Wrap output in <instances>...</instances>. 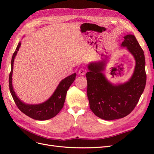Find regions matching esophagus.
Listing matches in <instances>:
<instances>
[{
  "label": "esophagus",
  "instance_id": "obj_1",
  "mask_svg": "<svg viewBox=\"0 0 154 154\" xmlns=\"http://www.w3.org/2000/svg\"><path fill=\"white\" fill-rule=\"evenodd\" d=\"M85 73V70L84 69H81L80 71H78V74H80V75H82V76L84 75Z\"/></svg>",
  "mask_w": 154,
  "mask_h": 154
}]
</instances>
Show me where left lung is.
Instances as JSON below:
<instances>
[{"mask_svg":"<svg viewBox=\"0 0 154 154\" xmlns=\"http://www.w3.org/2000/svg\"><path fill=\"white\" fill-rule=\"evenodd\" d=\"M122 47L126 48L136 60V66L129 80L112 84L103 72L106 61L91 62L86 74L87 97L90 109L96 116L105 120L120 119L128 115L139 100L146 85L145 58L144 51L132 35L124 36Z\"/></svg>","mask_w":154,"mask_h":154,"instance_id":"left-lung-1","label":"left lung"}]
</instances>
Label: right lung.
I'll return each instance as SVG.
<instances>
[{"label": "right lung", "instance_id": "1", "mask_svg": "<svg viewBox=\"0 0 154 154\" xmlns=\"http://www.w3.org/2000/svg\"><path fill=\"white\" fill-rule=\"evenodd\" d=\"M20 45L21 42L18 44L16 50L14 52L11 59V69L10 76H9V86H10L11 94L18 108L24 114L36 120L44 121L54 117L55 116H57L63 108L65 100H66L67 90L74 80H75L76 74L74 73L71 75L64 78L63 80L60 82L52 96L47 101L42 103L35 105L25 103L24 102H23L18 98V97L15 94V92L14 91L12 85L13 63Z\"/></svg>", "mask_w": 154, "mask_h": 154}]
</instances>
